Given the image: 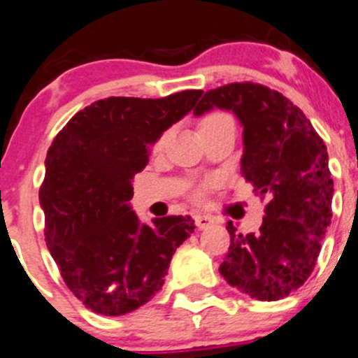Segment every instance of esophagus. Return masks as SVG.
Returning <instances> with one entry per match:
<instances>
[{"label":"esophagus","instance_id":"obj_1","mask_svg":"<svg viewBox=\"0 0 358 358\" xmlns=\"http://www.w3.org/2000/svg\"><path fill=\"white\" fill-rule=\"evenodd\" d=\"M194 221H195V227L204 229L210 227V224L214 223V220L210 216H204V214H195L194 216Z\"/></svg>","mask_w":358,"mask_h":358}]
</instances>
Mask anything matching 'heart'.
Returning <instances> with one entry per match:
<instances>
[{"mask_svg":"<svg viewBox=\"0 0 358 358\" xmlns=\"http://www.w3.org/2000/svg\"><path fill=\"white\" fill-rule=\"evenodd\" d=\"M229 122H233V120L229 118L227 113L210 111V113H208V115L204 116V118H202L201 131H204V130H208V129H213V127L221 125V123H229ZM164 141H166V134H164L163 137H161L159 141H157V148H163ZM206 187H208V183H202V185H199L197 189L194 190V199H197V201H199V199H202V195H204V192H206Z\"/></svg>","mask_w":358,"mask_h":358,"instance_id":"obj_1","label":"heart"}]
</instances>
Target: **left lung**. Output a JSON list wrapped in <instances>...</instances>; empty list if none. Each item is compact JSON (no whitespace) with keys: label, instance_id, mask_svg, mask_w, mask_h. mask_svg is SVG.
<instances>
[{"label":"left lung","instance_id":"left-lung-1","mask_svg":"<svg viewBox=\"0 0 358 358\" xmlns=\"http://www.w3.org/2000/svg\"><path fill=\"white\" fill-rule=\"evenodd\" d=\"M213 108L238 116L242 176L255 195L268 199L257 233L243 235L231 221L227 224L229 248L220 273L252 299H285L314 271L331 224L334 190L326 144L300 108L266 85L233 82L210 89L194 113Z\"/></svg>","mask_w":358,"mask_h":358}]
</instances>
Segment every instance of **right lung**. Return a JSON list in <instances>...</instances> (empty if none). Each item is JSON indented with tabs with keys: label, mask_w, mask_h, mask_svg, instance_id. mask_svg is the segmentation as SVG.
<instances>
[{
	"label": "right lung",
	"mask_w": 358,
	"mask_h": 358,
	"mask_svg": "<svg viewBox=\"0 0 358 358\" xmlns=\"http://www.w3.org/2000/svg\"><path fill=\"white\" fill-rule=\"evenodd\" d=\"M201 94L99 99L78 111L48 150L39 190L48 248L70 292L96 314L123 315L148 303L195 229L190 216L141 224L129 201L150 145Z\"/></svg>",
	"instance_id": "obj_1"
}]
</instances>
